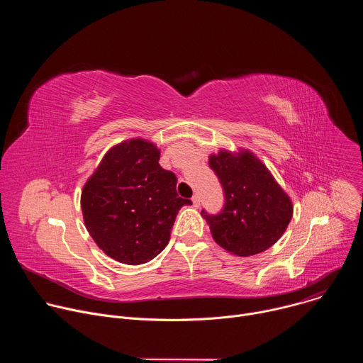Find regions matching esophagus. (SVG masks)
<instances>
[{"label": "esophagus", "mask_w": 363, "mask_h": 363, "mask_svg": "<svg viewBox=\"0 0 363 363\" xmlns=\"http://www.w3.org/2000/svg\"><path fill=\"white\" fill-rule=\"evenodd\" d=\"M192 203H194L195 208H198V206H199V196H198V195H194V196H192Z\"/></svg>", "instance_id": "esophagus-1"}]
</instances>
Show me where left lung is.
Here are the masks:
<instances>
[{"label": "left lung", "mask_w": 363, "mask_h": 363, "mask_svg": "<svg viewBox=\"0 0 363 363\" xmlns=\"http://www.w3.org/2000/svg\"><path fill=\"white\" fill-rule=\"evenodd\" d=\"M208 164L225 196L220 214L201 211L216 242L238 257L263 252L276 244L293 217V203L267 167L247 149H221L210 155Z\"/></svg>", "instance_id": "left-lung-1"}]
</instances>
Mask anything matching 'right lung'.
Listing matches in <instances>:
<instances>
[{"mask_svg":"<svg viewBox=\"0 0 363 363\" xmlns=\"http://www.w3.org/2000/svg\"><path fill=\"white\" fill-rule=\"evenodd\" d=\"M157 145L135 138L111 147L82 191L84 225L113 260L138 266L169 242L178 211L189 199L177 177L160 165Z\"/></svg>","mask_w":363,"mask_h":363,"instance_id":"right-lung-1","label":"right lung"}]
</instances>
